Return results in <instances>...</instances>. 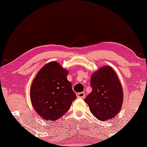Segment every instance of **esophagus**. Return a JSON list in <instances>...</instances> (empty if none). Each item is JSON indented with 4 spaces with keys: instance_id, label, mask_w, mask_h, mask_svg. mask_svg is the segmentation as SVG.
<instances>
[{
    "instance_id": "obj_1",
    "label": "esophagus",
    "mask_w": 147,
    "mask_h": 147,
    "mask_svg": "<svg viewBox=\"0 0 147 147\" xmlns=\"http://www.w3.org/2000/svg\"><path fill=\"white\" fill-rule=\"evenodd\" d=\"M77 95V97L79 98H83L84 97H85V92H79V93H77L76 94Z\"/></svg>"
}]
</instances>
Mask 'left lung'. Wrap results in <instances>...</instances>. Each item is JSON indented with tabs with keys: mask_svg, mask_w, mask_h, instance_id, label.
I'll use <instances>...</instances> for the list:
<instances>
[{
	"mask_svg": "<svg viewBox=\"0 0 147 147\" xmlns=\"http://www.w3.org/2000/svg\"><path fill=\"white\" fill-rule=\"evenodd\" d=\"M92 92L85 102L98 120L113 119L122 108L123 90L116 72L110 66H103L92 74Z\"/></svg>",
	"mask_w": 147,
	"mask_h": 147,
	"instance_id": "left-lung-1",
	"label": "left lung"
}]
</instances>
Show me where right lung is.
Instances as JSON below:
<instances>
[{"mask_svg": "<svg viewBox=\"0 0 147 147\" xmlns=\"http://www.w3.org/2000/svg\"><path fill=\"white\" fill-rule=\"evenodd\" d=\"M68 71L57 62L47 63L36 76L30 89L34 109L48 121H55L66 113L77 96L67 79Z\"/></svg>", "mask_w": 147, "mask_h": 147, "instance_id": "obj_1", "label": "right lung"}]
</instances>
